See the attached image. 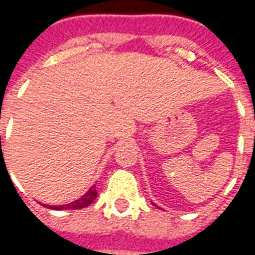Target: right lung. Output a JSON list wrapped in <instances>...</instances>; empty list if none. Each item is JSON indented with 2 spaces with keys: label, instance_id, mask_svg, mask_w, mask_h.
<instances>
[{
  "label": "right lung",
  "instance_id": "1",
  "mask_svg": "<svg viewBox=\"0 0 255 255\" xmlns=\"http://www.w3.org/2000/svg\"><path fill=\"white\" fill-rule=\"evenodd\" d=\"M97 198V191H96V187H92V188L86 192V194L79 198L78 200L75 202H71L68 205H61V206H49L44 205L46 209H52V210H78V209H84L86 206H89L92 202H95V199Z\"/></svg>",
  "mask_w": 255,
  "mask_h": 255
}]
</instances>
